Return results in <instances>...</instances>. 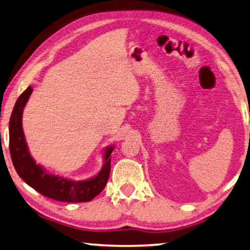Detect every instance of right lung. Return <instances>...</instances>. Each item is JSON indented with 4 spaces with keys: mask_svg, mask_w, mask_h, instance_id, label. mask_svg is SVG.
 Listing matches in <instances>:
<instances>
[{
    "mask_svg": "<svg viewBox=\"0 0 250 250\" xmlns=\"http://www.w3.org/2000/svg\"><path fill=\"white\" fill-rule=\"evenodd\" d=\"M31 93L32 87L29 86L18 97L9 119V151L15 170L29 187L48 198L63 203L90 202L104 189L108 181L114 146L105 148L104 165L100 172L91 179L72 181L48 173L31 157L22 130V111Z\"/></svg>",
    "mask_w": 250,
    "mask_h": 250,
    "instance_id": "add662e5",
    "label": "right lung"
}]
</instances>
